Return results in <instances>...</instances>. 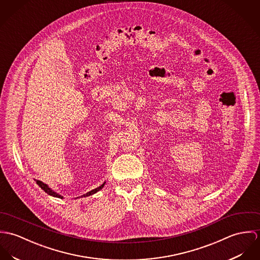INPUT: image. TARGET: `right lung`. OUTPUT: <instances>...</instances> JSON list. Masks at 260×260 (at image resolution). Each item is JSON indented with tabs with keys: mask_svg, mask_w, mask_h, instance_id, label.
Here are the masks:
<instances>
[{
	"mask_svg": "<svg viewBox=\"0 0 260 260\" xmlns=\"http://www.w3.org/2000/svg\"><path fill=\"white\" fill-rule=\"evenodd\" d=\"M37 183H38V185L45 191V192H47L49 196H52V197H55V198H58V199H62V197L60 196V194H58L57 192H55L54 190H52L46 183H44V182H42L41 180H37ZM105 184H106V182H104L102 185H100L99 187H96V188H94V189H92V190H90V191H88L87 192L86 194H84V196H82L81 198H86V197H89V196H91V194H94L95 192H98L99 190H101L104 186H105Z\"/></svg>",
	"mask_w": 260,
	"mask_h": 260,
	"instance_id": "obj_1",
	"label": "right lung"
}]
</instances>
